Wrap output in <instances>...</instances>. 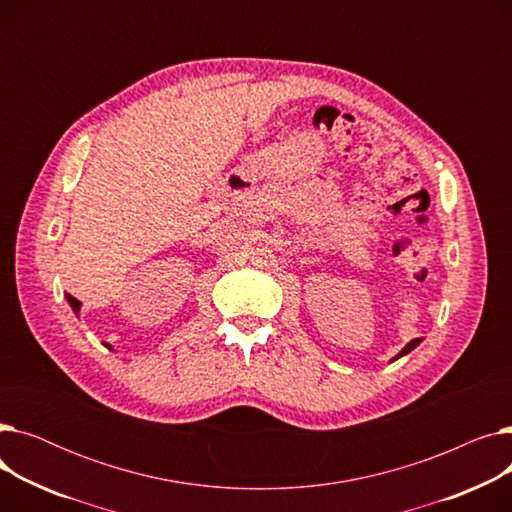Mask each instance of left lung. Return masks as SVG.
<instances>
[{"label":"left lung","instance_id":"left-lung-1","mask_svg":"<svg viewBox=\"0 0 512 512\" xmlns=\"http://www.w3.org/2000/svg\"><path fill=\"white\" fill-rule=\"evenodd\" d=\"M421 340H423V338H415V340H411V342H409V344H407L405 348H402V351H400V353H398V355H396V357H394L392 361H396V359H400V357H405V355H409V353L413 351V348H415V346H419V342H421Z\"/></svg>","mask_w":512,"mask_h":512}]
</instances>
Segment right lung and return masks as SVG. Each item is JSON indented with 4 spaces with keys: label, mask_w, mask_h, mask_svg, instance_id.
Segmentation results:
<instances>
[{
    "label": "right lung",
    "mask_w": 512,
    "mask_h": 512,
    "mask_svg": "<svg viewBox=\"0 0 512 512\" xmlns=\"http://www.w3.org/2000/svg\"><path fill=\"white\" fill-rule=\"evenodd\" d=\"M66 299H68V303H70L72 311H74V313L78 315V311H80V301H76L74 297H70V294H68V297H66ZM105 346H107V348H110V351H112V346H110V344H105Z\"/></svg>",
    "instance_id": "add662e5"
}]
</instances>
